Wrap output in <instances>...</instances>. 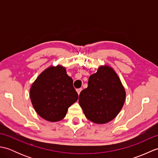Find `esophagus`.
Masks as SVG:
<instances>
[{
    "mask_svg": "<svg viewBox=\"0 0 158 158\" xmlns=\"http://www.w3.org/2000/svg\"><path fill=\"white\" fill-rule=\"evenodd\" d=\"M81 90H82V88H79V89H76V91H77V94H78L79 95V94H80V92H81Z\"/></svg>",
    "mask_w": 158,
    "mask_h": 158,
    "instance_id": "1",
    "label": "esophagus"
}]
</instances>
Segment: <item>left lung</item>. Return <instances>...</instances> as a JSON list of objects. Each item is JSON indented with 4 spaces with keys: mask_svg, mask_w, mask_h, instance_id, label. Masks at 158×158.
Returning <instances> with one entry per match:
<instances>
[{
    "mask_svg": "<svg viewBox=\"0 0 158 158\" xmlns=\"http://www.w3.org/2000/svg\"><path fill=\"white\" fill-rule=\"evenodd\" d=\"M126 91L113 68L100 66L89 77L88 88L79 94V103L85 117L97 124L113 120L122 109Z\"/></svg>",
    "mask_w": 158,
    "mask_h": 158,
    "instance_id": "8db88e82",
    "label": "left lung"
}]
</instances>
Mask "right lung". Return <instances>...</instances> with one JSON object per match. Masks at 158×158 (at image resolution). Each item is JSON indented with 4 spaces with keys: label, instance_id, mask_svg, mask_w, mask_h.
<instances>
[{
    "label": "right lung",
    "instance_id": "right-lung-1",
    "mask_svg": "<svg viewBox=\"0 0 158 158\" xmlns=\"http://www.w3.org/2000/svg\"><path fill=\"white\" fill-rule=\"evenodd\" d=\"M73 81L61 65L49 66L31 85L30 97L35 111L43 119L56 122L64 118L78 99Z\"/></svg>",
    "mask_w": 158,
    "mask_h": 158
}]
</instances>
